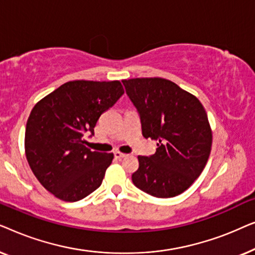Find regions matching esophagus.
<instances>
[{"instance_id": "esophagus-1", "label": "esophagus", "mask_w": 255, "mask_h": 255, "mask_svg": "<svg viewBox=\"0 0 255 255\" xmlns=\"http://www.w3.org/2000/svg\"><path fill=\"white\" fill-rule=\"evenodd\" d=\"M114 155H115V158H116V159H122V158H125V156H127L125 153H122L120 151H115Z\"/></svg>"}]
</instances>
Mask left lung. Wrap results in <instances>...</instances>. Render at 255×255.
<instances>
[{
  "label": "left lung",
  "instance_id": "1",
  "mask_svg": "<svg viewBox=\"0 0 255 255\" xmlns=\"http://www.w3.org/2000/svg\"><path fill=\"white\" fill-rule=\"evenodd\" d=\"M140 115L142 135L158 141L151 156H138L132 182L154 197L182 194L201 175L212 145L204 107L196 96L162 78L123 80Z\"/></svg>",
  "mask_w": 255,
  "mask_h": 255
}]
</instances>
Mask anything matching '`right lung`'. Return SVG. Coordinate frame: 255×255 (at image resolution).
Instances as JSON below:
<instances>
[{"label": "right lung", "mask_w": 255, "mask_h": 255, "mask_svg": "<svg viewBox=\"0 0 255 255\" xmlns=\"http://www.w3.org/2000/svg\"><path fill=\"white\" fill-rule=\"evenodd\" d=\"M124 94L120 81L66 82L41 99L27 118L25 154L45 189L59 200H82L102 183L113 153L90 151L83 134Z\"/></svg>", "instance_id": "1"}]
</instances>
